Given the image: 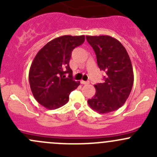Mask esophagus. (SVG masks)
<instances>
[{
  "mask_svg": "<svg viewBox=\"0 0 157 157\" xmlns=\"http://www.w3.org/2000/svg\"><path fill=\"white\" fill-rule=\"evenodd\" d=\"M80 83H81V84H83V85H86V84H89V83H90V82L84 81V80H81V81H80Z\"/></svg>",
  "mask_w": 157,
  "mask_h": 157,
  "instance_id": "1",
  "label": "esophagus"
}]
</instances>
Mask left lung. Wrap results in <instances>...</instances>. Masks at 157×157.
<instances>
[{
  "label": "left lung",
  "instance_id": "8db88e82",
  "mask_svg": "<svg viewBox=\"0 0 157 157\" xmlns=\"http://www.w3.org/2000/svg\"><path fill=\"white\" fill-rule=\"evenodd\" d=\"M93 47L101 71L106 73L104 83L95 85L96 93L87 102L99 113L114 112L122 106L131 93L134 73L131 59L125 48L109 36H86Z\"/></svg>",
  "mask_w": 157,
  "mask_h": 157
}]
</instances>
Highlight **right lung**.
<instances>
[{
    "instance_id": "add662e5",
    "label": "right lung",
    "mask_w": 157,
    "mask_h": 157,
    "mask_svg": "<svg viewBox=\"0 0 157 157\" xmlns=\"http://www.w3.org/2000/svg\"><path fill=\"white\" fill-rule=\"evenodd\" d=\"M84 36H62L48 42L36 54L29 72L31 91L36 100L48 109L65 105L71 92L80 81L72 79L69 62L76 47L84 42ZM68 73V78L64 74Z\"/></svg>"
}]
</instances>
